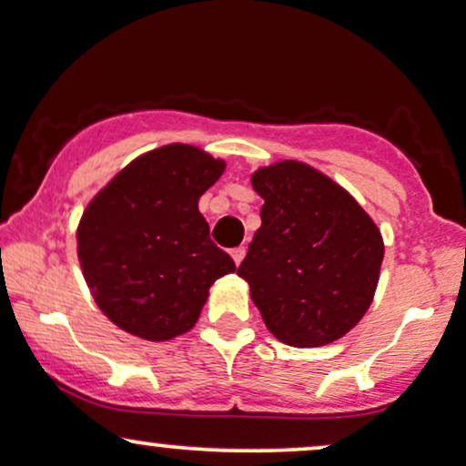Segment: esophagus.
<instances>
[{
  "mask_svg": "<svg viewBox=\"0 0 466 466\" xmlns=\"http://www.w3.org/2000/svg\"><path fill=\"white\" fill-rule=\"evenodd\" d=\"M231 257H233L235 266H239V263H242V259L246 257V248H244V246H238V248H231Z\"/></svg>",
  "mask_w": 466,
  "mask_h": 466,
  "instance_id": "34e87169",
  "label": "esophagus"
}]
</instances>
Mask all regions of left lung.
Returning <instances> with one entry per match:
<instances>
[{
	"label": "left lung",
	"mask_w": 466,
	"mask_h": 466,
	"mask_svg": "<svg viewBox=\"0 0 466 466\" xmlns=\"http://www.w3.org/2000/svg\"><path fill=\"white\" fill-rule=\"evenodd\" d=\"M250 183L263 198L261 227L238 274L279 341L329 346L373 302L380 228L346 187L298 159L257 168Z\"/></svg>",
	"instance_id": "left-lung-1"
}]
</instances>
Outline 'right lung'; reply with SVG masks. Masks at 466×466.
<instances>
[{"mask_svg": "<svg viewBox=\"0 0 466 466\" xmlns=\"http://www.w3.org/2000/svg\"><path fill=\"white\" fill-rule=\"evenodd\" d=\"M227 162L172 142L142 153L95 194L77 224V259L96 307L147 341L194 329L209 287L235 263L211 242L198 198Z\"/></svg>", "mask_w": 466, "mask_h": 466, "instance_id": "add662e5", "label": "right lung"}]
</instances>
